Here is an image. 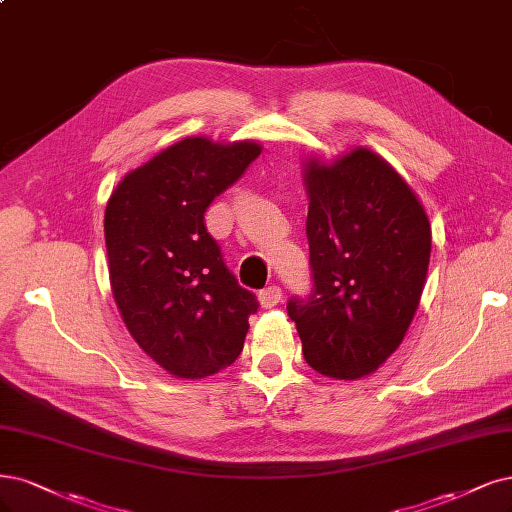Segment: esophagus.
<instances>
[{"mask_svg":"<svg viewBox=\"0 0 512 512\" xmlns=\"http://www.w3.org/2000/svg\"><path fill=\"white\" fill-rule=\"evenodd\" d=\"M281 290L277 286H269L264 288L262 292H258V303L262 309H271V307H277L281 303Z\"/></svg>","mask_w":512,"mask_h":512,"instance_id":"esophagus-1","label":"esophagus"}]
</instances>
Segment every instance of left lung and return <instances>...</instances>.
Instances as JSON below:
<instances>
[{
    "instance_id": "1",
    "label": "left lung",
    "mask_w": 512,
    "mask_h": 512,
    "mask_svg": "<svg viewBox=\"0 0 512 512\" xmlns=\"http://www.w3.org/2000/svg\"><path fill=\"white\" fill-rule=\"evenodd\" d=\"M309 301L292 298L303 354L332 379L366 377L404 341L426 286L432 228L407 180L370 148L307 156Z\"/></svg>"
}]
</instances>
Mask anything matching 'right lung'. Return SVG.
Listing matches in <instances>:
<instances>
[{
    "mask_svg": "<svg viewBox=\"0 0 512 512\" xmlns=\"http://www.w3.org/2000/svg\"><path fill=\"white\" fill-rule=\"evenodd\" d=\"M262 152L254 139L184 137L129 171L105 207L110 286L144 354L178 379L231 366L258 301L226 269L203 214Z\"/></svg>",
    "mask_w": 512,
    "mask_h": 512,
    "instance_id": "1",
    "label": "right lung"
}]
</instances>
